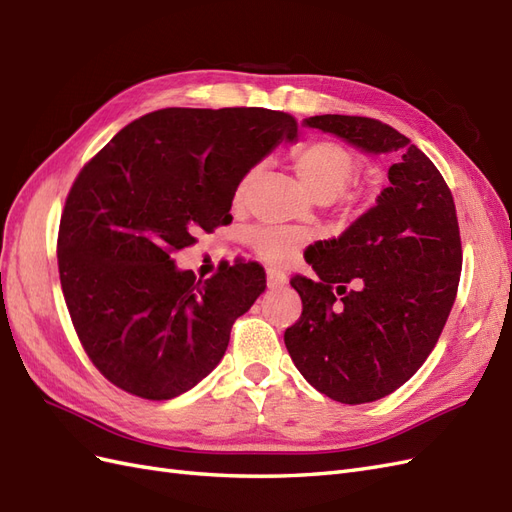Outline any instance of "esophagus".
Returning <instances> with one entry per match:
<instances>
[{
  "label": "esophagus",
  "instance_id": "obj_1",
  "mask_svg": "<svg viewBox=\"0 0 512 512\" xmlns=\"http://www.w3.org/2000/svg\"><path fill=\"white\" fill-rule=\"evenodd\" d=\"M267 284L269 288H280L286 284V275L280 271H267Z\"/></svg>",
  "mask_w": 512,
  "mask_h": 512
}]
</instances>
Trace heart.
Instances as JSON below:
<instances>
[{"label":"heart","instance_id":"heart-1","mask_svg":"<svg viewBox=\"0 0 512 512\" xmlns=\"http://www.w3.org/2000/svg\"><path fill=\"white\" fill-rule=\"evenodd\" d=\"M292 162L303 190L314 200H324V203H331V200L342 196L359 175V160L354 153L331 141H316L301 147L294 151ZM247 181L250 177L241 181L237 198L243 194ZM247 239H250L254 250L273 265H282V262L290 260L299 245V239L290 232L267 226L250 230Z\"/></svg>","mask_w":512,"mask_h":512}]
</instances>
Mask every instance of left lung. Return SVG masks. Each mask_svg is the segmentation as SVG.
Instances as JSON below:
<instances>
[{
	"label": "left lung",
	"instance_id": "left-lung-1",
	"mask_svg": "<svg viewBox=\"0 0 512 512\" xmlns=\"http://www.w3.org/2000/svg\"><path fill=\"white\" fill-rule=\"evenodd\" d=\"M303 123L369 156L395 158L376 205L337 239L309 245L305 260L318 280H290L303 301L284 333L292 363L316 391L367 404L416 374L451 314L461 273L453 194L425 153L378 119L316 115ZM348 283L357 288L346 291Z\"/></svg>",
	"mask_w": 512,
	"mask_h": 512
}]
</instances>
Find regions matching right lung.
<instances>
[{"label":"right lung","mask_w":512,"mask_h":512,"mask_svg":"<svg viewBox=\"0 0 512 512\" xmlns=\"http://www.w3.org/2000/svg\"><path fill=\"white\" fill-rule=\"evenodd\" d=\"M297 141L269 108H162L113 136L76 177L57 258L72 324L100 374L143 399H173L218 367L230 329L267 288L265 271L177 269L196 230L230 222L243 177Z\"/></svg>","instance_id":"1"}]
</instances>
